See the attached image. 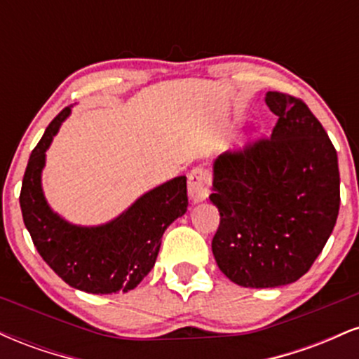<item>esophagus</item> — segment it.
I'll return each mask as SVG.
<instances>
[{
	"mask_svg": "<svg viewBox=\"0 0 359 359\" xmlns=\"http://www.w3.org/2000/svg\"><path fill=\"white\" fill-rule=\"evenodd\" d=\"M189 197L194 204L203 203L209 197V189H211V175L203 167H196L189 174Z\"/></svg>",
	"mask_w": 359,
	"mask_h": 359,
	"instance_id": "esophagus-1",
	"label": "esophagus"
}]
</instances>
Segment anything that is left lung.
<instances>
[{"label": "left lung", "mask_w": 359, "mask_h": 359, "mask_svg": "<svg viewBox=\"0 0 359 359\" xmlns=\"http://www.w3.org/2000/svg\"><path fill=\"white\" fill-rule=\"evenodd\" d=\"M278 121L270 140L212 163V238L217 266L248 288L294 283L307 273L334 229L339 167L327 133L297 97L266 93Z\"/></svg>", "instance_id": "1"}]
</instances>
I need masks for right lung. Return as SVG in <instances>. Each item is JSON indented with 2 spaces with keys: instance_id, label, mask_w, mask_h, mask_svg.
Wrapping results in <instances>:
<instances>
[{
  "instance_id": "obj_1",
  "label": "right lung",
  "mask_w": 359,
  "mask_h": 359,
  "mask_svg": "<svg viewBox=\"0 0 359 359\" xmlns=\"http://www.w3.org/2000/svg\"><path fill=\"white\" fill-rule=\"evenodd\" d=\"M71 111L69 106L53 119L32 151L20 194L23 222L40 257L71 287L88 294L133 290L154 269L165 229L187 211V177L150 189L102 224L67 221L48 204L42 172L47 150Z\"/></svg>"
}]
</instances>
